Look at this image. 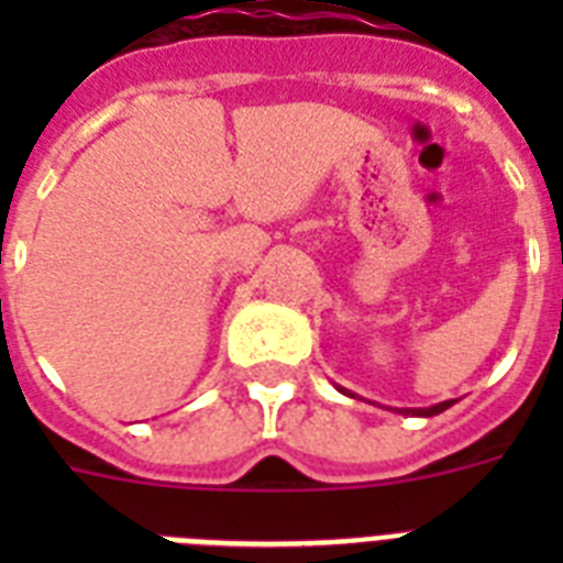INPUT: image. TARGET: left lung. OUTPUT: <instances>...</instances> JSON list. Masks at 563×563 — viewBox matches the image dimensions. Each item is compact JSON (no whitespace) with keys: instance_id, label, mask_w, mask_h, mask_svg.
Here are the masks:
<instances>
[{"instance_id":"obj_1","label":"left lung","mask_w":563,"mask_h":563,"mask_svg":"<svg viewBox=\"0 0 563 563\" xmlns=\"http://www.w3.org/2000/svg\"><path fill=\"white\" fill-rule=\"evenodd\" d=\"M338 389H341V386H338ZM341 391L343 395H350L346 389H341ZM454 402L456 400H442V402H437V406H429V409H397V411H400V415H411V417H434V415H442L445 409H451Z\"/></svg>"}]
</instances>
